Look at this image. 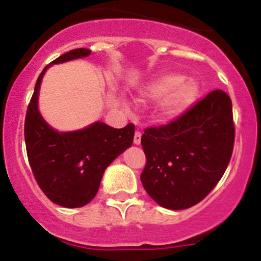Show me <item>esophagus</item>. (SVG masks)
<instances>
[{
    "instance_id": "esophagus-1",
    "label": "esophagus",
    "mask_w": 261,
    "mask_h": 261,
    "mask_svg": "<svg viewBox=\"0 0 261 261\" xmlns=\"http://www.w3.org/2000/svg\"><path fill=\"white\" fill-rule=\"evenodd\" d=\"M141 132H136L135 133V137H133V142L135 145H140L141 144Z\"/></svg>"
}]
</instances>
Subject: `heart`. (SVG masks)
<instances>
[{
  "instance_id": "heart-1",
  "label": "heart",
  "mask_w": 261,
  "mask_h": 261,
  "mask_svg": "<svg viewBox=\"0 0 261 261\" xmlns=\"http://www.w3.org/2000/svg\"><path fill=\"white\" fill-rule=\"evenodd\" d=\"M199 95V82L193 78H186L179 71L162 73L138 90V96L144 102H154L159 99L155 116L163 123L183 116L195 105Z\"/></svg>"
}]
</instances>
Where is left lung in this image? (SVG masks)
Returning <instances> with one entry per match:
<instances>
[{
    "label": "left lung",
    "mask_w": 261,
    "mask_h": 261,
    "mask_svg": "<svg viewBox=\"0 0 261 261\" xmlns=\"http://www.w3.org/2000/svg\"><path fill=\"white\" fill-rule=\"evenodd\" d=\"M234 135L231 99L222 90L209 93L172 123L147 128L141 137L147 195L171 211L201 201L225 174Z\"/></svg>",
    "instance_id": "8db88e82"
}]
</instances>
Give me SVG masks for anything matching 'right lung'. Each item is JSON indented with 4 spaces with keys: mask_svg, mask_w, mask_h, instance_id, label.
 Returning <instances> with one entry per match:
<instances>
[{
    "mask_svg": "<svg viewBox=\"0 0 261 261\" xmlns=\"http://www.w3.org/2000/svg\"><path fill=\"white\" fill-rule=\"evenodd\" d=\"M91 50L77 48L52 64L90 56ZM45 66L36 81L27 108L24 141L34 176L48 199L64 208H81L95 197L105 170L132 146L135 125L121 129L95 121L82 129L59 132L43 119L39 111V91Z\"/></svg>",
    "mask_w": 261,
    "mask_h": 261,
    "instance_id": "add662e5",
    "label": "right lung"
}]
</instances>
